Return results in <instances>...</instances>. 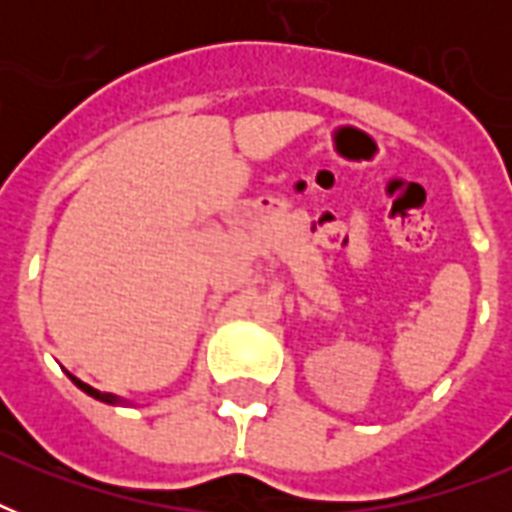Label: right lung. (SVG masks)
Instances as JSON below:
<instances>
[{"mask_svg":"<svg viewBox=\"0 0 512 512\" xmlns=\"http://www.w3.org/2000/svg\"><path fill=\"white\" fill-rule=\"evenodd\" d=\"M66 374H68V372H66ZM68 377H71V382H74L76 388L84 390L87 396L98 398V401H103V404H127L124 398L114 396V393H100V390H95V388H92V385H87V382H82V380H79V377H74V374H68Z\"/></svg>","mask_w":512,"mask_h":512,"instance_id":"1","label":"right lung"}]
</instances>
